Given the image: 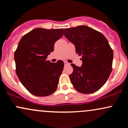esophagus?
<instances>
[{
    "instance_id": "34e87169",
    "label": "esophagus",
    "mask_w": 128,
    "mask_h": 128,
    "mask_svg": "<svg viewBox=\"0 0 128 128\" xmlns=\"http://www.w3.org/2000/svg\"><path fill=\"white\" fill-rule=\"evenodd\" d=\"M69 63L68 62H66V61H65V62H64V65H69Z\"/></svg>"
}]
</instances>
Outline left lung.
I'll list each match as a JSON object with an SVG mask.
<instances>
[{
    "label": "left lung",
    "instance_id": "left-lung-1",
    "mask_svg": "<svg viewBox=\"0 0 128 128\" xmlns=\"http://www.w3.org/2000/svg\"><path fill=\"white\" fill-rule=\"evenodd\" d=\"M64 35L82 56L81 67L71 64L73 72L69 78L73 86L83 94L97 92L112 71L113 51L108 40L100 32L84 25L64 29Z\"/></svg>",
    "mask_w": 128,
    "mask_h": 128
}]
</instances>
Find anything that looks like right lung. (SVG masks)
<instances>
[{
  "instance_id": "1",
  "label": "right lung",
  "mask_w": 128,
  "mask_h": 128,
  "mask_svg": "<svg viewBox=\"0 0 128 128\" xmlns=\"http://www.w3.org/2000/svg\"><path fill=\"white\" fill-rule=\"evenodd\" d=\"M63 36V29L36 28L22 36L14 53L16 72L27 90L36 96H48L55 92L64 62L47 60L55 42Z\"/></svg>"
}]
</instances>
